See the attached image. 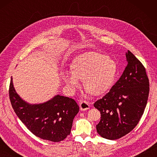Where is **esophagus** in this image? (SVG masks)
<instances>
[{
	"mask_svg": "<svg viewBox=\"0 0 157 157\" xmlns=\"http://www.w3.org/2000/svg\"><path fill=\"white\" fill-rule=\"evenodd\" d=\"M90 105L88 104V102L86 101H82L80 102L79 104V108H80L81 111H86V110H88L90 109Z\"/></svg>",
	"mask_w": 157,
	"mask_h": 157,
	"instance_id": "34e87169",
	"label": "esophagus"
}]
</instances>
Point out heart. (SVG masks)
Returning <instances> with one entry per match:
<instances>
[{
  "label": "heart",
  "mask_w": 157,
  "mask_h": 157,
  "mask_svg": "<svg viewBox=\"0 0 157 157\" xmlns=\"http://www.w3.org/2000/svg\"><path fill=\"white\" fill-rule=\"evenodd\" d=\"M71 71H63L61 78L70 92H74L83 80L85 88L92 94L98 95L111 87L114 82L117 67L116 63L105 55L91 52L73 61Z\"/></svg>",
  "instance_id": "b5f03b06"
}]
</instances>
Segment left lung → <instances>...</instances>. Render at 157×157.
Masks as SVG:
<instances>
[{
    "instance_id": "8db88e82",
    "label": "left lung",
    "mask_w": 157,
    "mask_h": 157,
    "mask_svg": "<svg viewBox=\"0 0 157 157\" xmlns=\"http://www.w3.org/2000/svg\"><path fill=\"white\" fill-rule=\"evenodd\" d=\"M126 67L121 78L94 106L101 114L96 130L101 137L117 140L137 125L144 113L149 94V80L141 62L126 52Z\"/></svg>"
}]
</instances>
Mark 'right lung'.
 Returning <instances> with one entry per match:
<instances>
[{"label": "right lung", "mask_w": 157, "mask_h": 157, "mask_svg": "<svg viewBox=\"0 0 157 157\" xmlns=\"http://www.w3.org/2000/svg\"><path fill=\"white\" fill-rule=\"evenodd\" d=\"M9 98L16 115L32 134L46 140L58 142L70 134L79 106L72 98L56 94L40 104H30L16 92L11 79Z\"/></svg>", "instance_id": "add662e5"}]
</instances>
